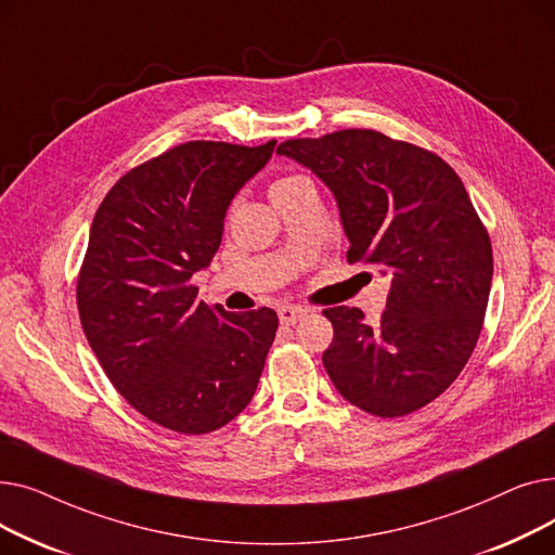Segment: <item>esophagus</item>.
<instances>
[{"label": "esophagus", "instance_id": "obj_1", "mask_svg": "<svg viewBox=\"0 0 555 555\" xmlns=\"http://www.w3.org/2000/svg\"><path fill=\"white\" fill-rule=\"evenodd\" d=\"M306 314H308V308H304V306H281L279 308V319L283 326H293V324L301 322Z\"/></svg>", "mask_w": 555, "mask_h": 555}]
</instances>
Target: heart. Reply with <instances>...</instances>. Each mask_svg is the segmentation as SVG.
<instances>
[{"label":"heart","instance_id":"b5f03b06","mask_svg":"<svg viewBox=\"0 0 555 555\" xmlns=\"http://www.w3.org/2000/svg\"><path fill=\"white\" fill-rule=\"evenodd\" d=\"M308 186H312V182L301 172L281 175V178H276L270 184V197H272V202H279L281 197H287V195H293V193H297L301 189H308Z\"/></svg>","mask_w":555,"mask_h":555}]
</instances>
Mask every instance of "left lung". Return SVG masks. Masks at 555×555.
<instances>
[{"instance_id":"obj_1","label":"left lung","mask_w":555,"mask_h":555,"mask_svg":"<svg viewBox=\"0 0 555 555\" xmlns=\"http://www.w3.org/2000/svg\"><path fill=\"white\" fill-rule=\"evenodd\" d=\"M276 153L333 191L348 262L391 276L375 326L360 308L324 310L335 337L322 360L335 389L380 418L421 410L456 380L486 317L492 247L468 191L439 155L377 130L287 139Z\"/></svg>"}]
</instances>
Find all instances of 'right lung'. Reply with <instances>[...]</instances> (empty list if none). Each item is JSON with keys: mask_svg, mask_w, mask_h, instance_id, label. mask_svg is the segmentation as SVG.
Wrapping results in <instances>:
<instances>
[{"mask_svg": "<svg viewBox=\"0 0 555 555\" xmlns=\"http://www.w3.org/2000/svg\"><path fill=\"white\" fill-rule=\"evenodd\" d=\"M276 141H186L128 170L103 197L76 283L87 341L139 414L209 434L236 418L274 341L272 308L227 312L193 274L222 241L224 214Z\"/></svg>", "mask_w": 555, "mask_h": 555, "instance_id": "1", "label": "right lung"}]
</instances>
